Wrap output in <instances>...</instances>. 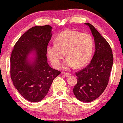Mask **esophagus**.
I'll list each match as a JSON object with an SVG mask.
<instances>
[{
    "mask_svg": "<svg viewBox=\"0 0 123 123\" xmlns=\"http://www.w3.org/2000/svg\"><path fill=\"white\" fill-rule=\"evenodd\" d=\"M63 74L65 77H69L70 75V73L69 72H63Z\"/></svg>",
    "mask_w": 123,
    "mask_h": 123,
    "instance_id": "obj_1",
    "label": "esophagus"
}]
</instances>
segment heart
Here are the masks:
<instances>
[{"mask_svg": "<svg viewBox=\"0 0 123 123\" xmlns=\"http://www.w3.org/2000/svg\"><path fill=\"white\" fill-rule=\"evenodd\" d=\"M55 45L47 47V55L55 68H59L65 55L67 57L64 67L67 69L75 65L80 68L88 63L93 53V39L87 32L67 30L57 35Z\"/></svg>", "mask_w": 123, "mask_h": 123, "instance_id": "heart-1", "label": "heart"}]
</instances>
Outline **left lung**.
<instances>
[{"label":"left lung","mask_w":123,"mask_h":123,"mask_svg":"<svg viewBox=\"0 0 123 123\" xmlns=\"http://www.w3.org/2000/svg\"><path fill=\"white\" fill-rule=\"evenodd\" d=\"M94 37L95 51L91 63L83 69L75 72L77 83L73 93L80 101L90 102L100 96L106 88L113 64V54L107 41L88 23Z\"/></svg>","instance_id":"1"}]
</instances>
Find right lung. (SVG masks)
<instances>
[{
    "mask_svg": "<svg viewBox=\"0 0 123 123\" xmlns=\"http://www.w3.org/2000/svg\"><path fill=\"white\" fill-rule=\"evenodd\" d=\"M51 28L49 25L31 28L20 37L12 51L10 74L13 85L25 99L32 102L44 98L53 80L61 73L48 63L46 50ZM33 50L36 59L30 63L27 56Z\"/></svg>",
    "mask_w": 123,
    "mask_h": 123,
    "instance_id": "right-lung-1",
    "label": "right lung"
}]
</instances>
